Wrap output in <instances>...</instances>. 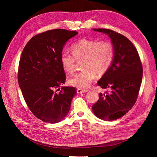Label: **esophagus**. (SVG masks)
I'll list each match as a JSON object with an SVG mask.
<instances>
[{"instance_id":"1","label":"esophagus","mask_w":157,"mask_h":157,"mask_svg":"<svg viewBox=\"0 0 157 157\" xmlns=\"http://www.w3.org/2000/svg\"><path fill=\"white\" fill-rule=\"evenodd\" d=\"M88 90H85V89H82V88H77V92L78 94H81V93H84V92H87Z\"/></svg>"}]
</instances>
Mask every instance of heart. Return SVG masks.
I'll return each instance as SVG.
<instances>
[{"instance_id":"b5f03b06","label":"heart","mask_w":157,"mask_h":157,"mask_svg":"<svg viewBox=\"0 0 157 157\" xmlns=\"http://www.w3.org/2000/svg\"><path fill=\"white\" fill-rule=\"evenodd\" d=\"M72 54L62 52L60 56L61 66L65 72L72 74L75 71V59H83L84 71L75 75L69 82L79 88L88 87L98 75H103L110 67L114 59L115 50L109 41H97L81 39L71 45Z\"/></svg>"}]
</instances>
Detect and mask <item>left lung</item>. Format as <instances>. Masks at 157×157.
<instances>
[{
  "mask_svg": "<svg viewBox=\"0 0 157 157\" xmlns=\"http://www.w3.org/2000/svg\"><path fill=\"white\" fill-rule=\"evenodd\" d=\"M93 30L110 37L115 56L110 67L98 82V86L110 91L99 93L92 111L100 119L115 121L134 105L141 84L143 67L138 52L126 36L111 29Z\"/></svg>",
  "mask_w": 157,
  "mask_h": 157,
  "instance_id": "8db88e82",
  "label": "left lung"
}]
</instances>
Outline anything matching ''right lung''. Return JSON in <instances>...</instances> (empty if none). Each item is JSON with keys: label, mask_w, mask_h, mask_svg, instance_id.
Wrapping results in <instances>:
<instances>
[{"label": "right lung", "mask_w": 157, "mask_h": 157, "mask_svg": "<svg viewBox=\"0 0 157 157\" xmlns=\"http://www.w3.org/2000/svg\"><path fill=\"white\" fill-rule=\"evenodd\" d=\"M77 34L63 29L47 31L32 37L23 50L19 86L30 111L43 122L54 124L62 121L77 95L75 87L63 86L57 92L66 79L61 54L66 42Z\"/></svg>", "instance_id": "right-lung-1"}]
</instances>
